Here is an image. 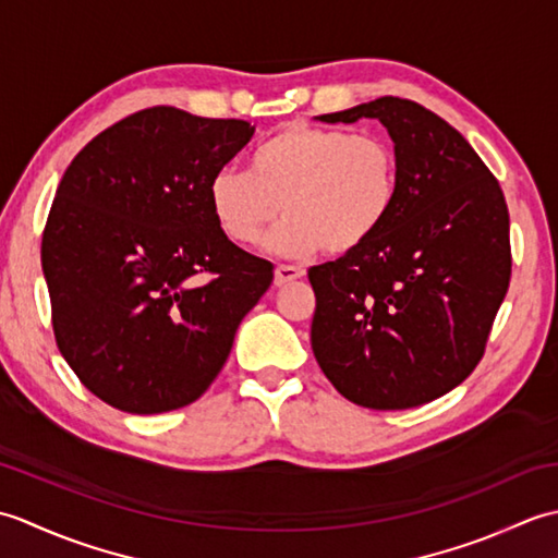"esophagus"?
Segmentation results:
<instances>
[{"label": "esophagus", "instance_id": "obj_1", "mask_svg": "<svg viewBox=\"0 0 558 558\" xmlns=\"http://www.w3.org/2000/svg\"><path fill=\"white\" fill-rule=\"evenodd\" d=\"M302 276H304V270H302L300 266L280 264V266L276 268V276H272V282H276L278 288H282V286H288V282H292V280L302 278Z\"/></svg>", "mask_w": 558, "mask_h": 558}]
</instances>
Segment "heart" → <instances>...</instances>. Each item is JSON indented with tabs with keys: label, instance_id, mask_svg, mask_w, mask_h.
<instances>
[{
	"label": "heart",
	"instance_id": "obj_1",
	"mask_svg": "<svg viewBox=\"0 0 558 558\" xmlns=\"http://www.w3.org/2000/svg\"><path fill=\"white\" fill-rule=\"evenodd\" d=\"M398 196V158L376 134L294 122L264 141L252 168L225 165L208 182V206L230 242L248 246L266 236L276 254L304 256L326 248L357 252L384 228Z\"/></svg>",
	"mask_w": 558,
	"mask_h": 558
}]
</instances>
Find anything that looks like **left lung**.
<instances>
[{"instance_id":"8db88e82","label":"left lung","mask_w":558,"mask_h":558,"mask_svg":"<svg viewBox=\"0 0 558 558\" xmlns=\"http://www.w3.org/2000/svg\"><path fill=\"white\" fill-rule=\"evenodd\" d=\"M316 120L381 122L396 144L398 196L357 252L310 268L314 357L362 408L424 405L480 364L508 292L504 192L462 134L412 100L386 96Z\"/></svg>"}]
</instances>
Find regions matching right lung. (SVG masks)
<instances>
[{
    "label": "right lung",
    "mask_w": 558,
    "mask_h": 558,
    "mask_svg": "<svg viewBox=\"0 0 558 558\" xmlns=\"http://www.w3.org/2000/svg\"><path fill=\"white\" fill-rule=\"evenodd\" d=\"M254 126L158 105L71 160L43 232L57 348L93 396L180 410L216 381L272 264L218 228L208 182Z\"/></svg>",
    "instance_id": "add662e5"
}]
</instances>
